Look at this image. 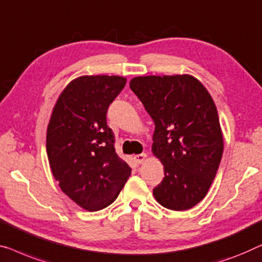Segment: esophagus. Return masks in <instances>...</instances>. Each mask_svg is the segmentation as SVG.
I'll use <instances>...</instances> for the list:
<instances>
[{
  "label": "esophagus",
  "mask_w": 262,
  "mask_h": 262,
  "mask_svg": "<svg viewBox=\"0 0 262 262\" xmlns=\"http://www.w3.org/2000/svg\"><path fill=\"white\" fill-rule=\"evenodd\" d=\"M146 157H147L146 154H140V155H136L134 158H135V161L138 163V164H142V163L145 162Z\"/></svg>",
  "instance_id": "1"
}]
</instances>
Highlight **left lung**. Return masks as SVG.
<instances>
[{
  "label": "left lung",
  "instance_id": "obj_1",
  "mask_svg": "<svg viewBox=\"0 0 262 262\" xmlns=\"http://www.w3.org/2000/svg\"><path fill=\"white\" fill-rule=\"evenodd\" d=\"M130 89L154 120L151 151L164 165L155 199L168 209H190L206 197L223 154L213 98L190 74L136 77Z\"/></svg>",
  "mask_w": 262,
  "mask_h": 262
}]
</instances>
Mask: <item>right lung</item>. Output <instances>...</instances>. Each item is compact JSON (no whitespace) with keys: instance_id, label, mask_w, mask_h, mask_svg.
I'll use <instances>...</instances> for the list:
<instances>
[{"instance_id":"right-lung-1","label":"right lung","mask_w":262,"mask_h":262,"mask_svg":"<svg viewBox=\"0 0 262 262\" xmlns=\"http://www.w3.org/2000/svg\"><path fill=\"white\" fill-rule=\"evenodd\" d=\"M126 84L118 75H81L56 100L47 127V156L61 190L82 209L110 206L131 168L115 150L106 122L110 104Z\"/></svg>"}]
</instances>
